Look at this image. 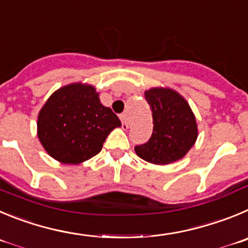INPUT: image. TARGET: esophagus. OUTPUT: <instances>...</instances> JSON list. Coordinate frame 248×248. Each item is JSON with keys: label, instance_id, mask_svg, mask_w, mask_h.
Returning <instances> with one entry per match:
<instances>
[{"label": "esophagus", "instance_id": "34e87169", "mask_svg": "<svg viewBox=\"0 0 248 248\" xmlns=\"http://www.w3.org/2000/svg\"><path fill=\"white\" fill-rule=\"evenodd\" d=\"M120 119H121V121H122V126H124V129L128 128V127H129L128 117H127L126 113H122V115H120Z\"/></svg>", "mask_w": 248, "mask_h": 248}]
</instances>
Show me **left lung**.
I'll list each match as a JSON object with an SVG mask.
<instances>
[{
	"instance_id": "8db88e82",
	"label": "left lung",
	"mask_w": 248,
	"mask_h": 248,
	"mask_svg": "<svg viewBox=\"0 0 248 248\" xmlns=\"http://www.w3.org/2000/svg\"><path fill=\"white\" fill-rule=\"evenodd\" d=\"M153 112V135L135 148L143 160L168 165L184 158L198 137V126L186 99L171 88L155 87L144 92Z\"/></svg>"
}]
</instances>
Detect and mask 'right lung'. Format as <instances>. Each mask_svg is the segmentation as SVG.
<instances>
[{"mask_svg":"<svg viewBox=\"0 0 248 248\" xmlns=\"http://www.w3.org/2000/svg\"><path fill=\"white\" fill-rule=\"evenodd\" d=\"M38 138L51 158L78 165L95 156L121 121L101 104L95 87L71 83L55 90L38 115Z\"/></svg>","mask_w":248,"mask_h":248,"instance_id":"right-lung-1","label":"right lung"}]
</instances>
